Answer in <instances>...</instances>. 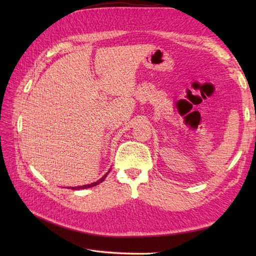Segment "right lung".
Masks as SVG:
<instances>
[{"label": "right lung", "mask_w": 256, "mask_h": 256, "mask_svg": "<svg viewBox=\"0 0 256 256\" xmlns=\"http://www.w3.org/2000/svg\"><path fill=\"white\" fill-rule=\"evenodd\" d=\"M109 174V172H108L104 177H102L100 178L99 180H97V182H92V184H84V186H80V187H72V189H74V190H80V189H86V188H90V187H94V186H97V184H99L100 182H102L104 180V178L106 177V175Z\"/></svg>", "instance_id": "add662e5"}]
</instances>
